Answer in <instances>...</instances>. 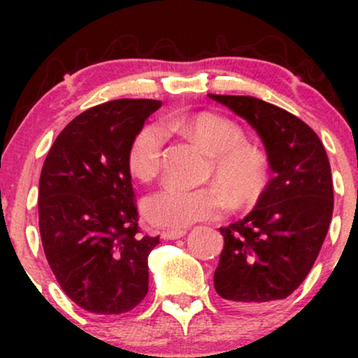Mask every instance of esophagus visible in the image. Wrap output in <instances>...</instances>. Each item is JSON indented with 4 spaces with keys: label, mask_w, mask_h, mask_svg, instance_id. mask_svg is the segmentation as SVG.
Masks as SVG:
<instances>
[{
    "label": "esophagus",
    "mask_w": 358,
    "mask_h": 358,
    "mask_svg": "<svg viewBox=\"0 0 358 358\" xmlns=\"http://www.w3.org/2000/svg\"><path fill=\"white\" fill-rule=\"evenodd\" d=\"M185 234H187L185 229H170V231H163L162 237L165 241H175V239H180V237H183Z\"/></svg>",
    "instance_id": "34e87169"
}]
</instances>
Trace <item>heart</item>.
Segmentation results:
<instances>
[{"label": "heart", "instance_id": "b5f03b06", "mask_svg": "<svg viewBox=\"0 0 358 358\" xmlns=\"http://www.w3.org/2000/svg\"><path fill=\"white\" fill-rule=\"evenodd\" d=\"M170 126L183 129L210 151L212 173L237 199L252 200L261 193L268 176V156L261 148L245 143L239 126L210 113L173 117ZM165 143L166 131L159 122H148L138 131L127 162L139 180L150 182L159 175ZM223 187L212 183L190 188L170 182L146 200L145 213L148 220L162 227H188L195 222L215 219L232 203L231 195Z\"/></svg>", "mask_w": 358, "mask_h": 358}]
</instances>
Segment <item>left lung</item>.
Instances as JSON below:
<instances>
[{"mask_svg":"<svg viewBox=\"0 0 358 358\" xmlns=\"http://www.w3.org/2000/svg\"><path fill=\"white\" fill-rule=\"evenodd\" d=\"M208 97L244 117L264 143L273 178L248 217L220 227L213 274L222 298L244 310L285 299L313 268L334 213L327 151L306 122L250 96Z\"/></svg>","mask_w":358,"mask_h":358,"instance_id":"obj_1","label":"left lung"}]
</instances>
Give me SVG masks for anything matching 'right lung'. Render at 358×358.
I'll return each mask as SVG.
<instances>
[{"instance_id":"add662e5","label":"right lung","mask_w":358,"mask_h":358,"mask_svg":"<svg viewBox=\"0 0 358 358\" xmlns=\"http://www.w3.org/2000/svg\"><path fill=\"white\" fill-rule=\"evenodd\" d=\"M159 106L116 99L84 110L45 158L38 188L45 257L64 293L90 313H126L148 293V256L159 236H139L127 155Z\"/></svg>"}]
</instances>
